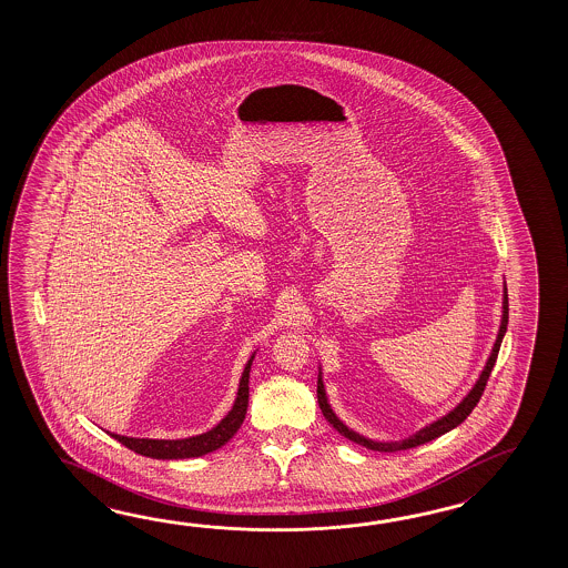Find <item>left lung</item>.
I'll return each instance as SVG.
<instances>
[{
    "label": "left lung",
    "instance_id": "1",
    "mask_svg": "<svg viewBox=\"0 0 568 568\" xmlns=\"http://www.w3.org/2000/svg\"><path fill=\"white\" fill-rule=\"evenodd\" d=\"M507 311H509V308H507V286L506 282H504L501 325H499V331H497V337H495L491 355L487 357V363H485V367H483L479 379L475 382V386L469 389V394H467L465 398L460 399L459 404H457L453 410L447 412L445 416H440V418L435 420V423L426 424L424 428L416 430L414 435L406 436V438H402V440H372V438H367V436H363L359 435V433H355V430H351L349 426L343 423V420L338 418L337 414H335V410L331 408L328 398H326L325 384H323V372H321V367H318L316 398H318V406H321V410H323V416L328 420V424H333V428L337 430L338 435H343L345 438L353 440V443H357V445H362V447L369 448V450H379V453H396V450L420 447L424 443H430V440H435L438 436L447 435L448 430H453V428H457L460 423H465V418L471 414L473 408L477 406V402L481 398L483 389L487 386V379H489V374H491V369H494L497 353H499L501 341H504V335H506Z\"/></svg>",
    "mask_w": 568,
    "mask_h": 568
}]
</instances>
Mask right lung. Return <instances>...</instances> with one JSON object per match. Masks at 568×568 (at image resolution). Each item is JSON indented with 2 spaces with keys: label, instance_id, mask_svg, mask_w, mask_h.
I'll return each mask as SVG.
<instances>
[{
  "label": "right lung",
  "instance_id": "right-lung-1",
  "mask_svg": "<svg viewBox=\"0 0 568 568\" xmlns=\"http://www.w3.org/2000/svg\"><path fill=\"white\" fill-rule=\"evenodd\" d=\"M255 351L252 357L245 363L240 387H237V396L227 412V416L213 426L211 430H206L203 435L189 436V438H176V440H162V438H133V436H121L115 433H109L115 440H120L121 445L144 455L150 459H193V457H203L206 453H213L217 448L223 447L225 443H230L233 435L240 430L243 420H245V412H247V399H250V369L254 363Z\"/></svg>",
  "mask_w": 568,
  "mask_h": 568
}]
</instances>
